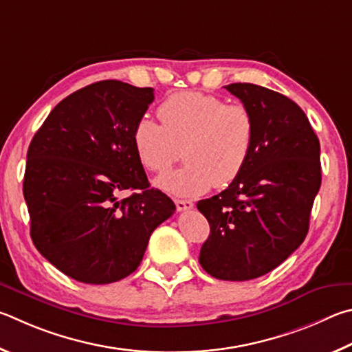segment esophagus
<instances>
[{
	"label": "esophagus",
	"instance_id": "1",
	"mask_svg": "<svg viewBox=\"0 0 352 352\" xmlns=\"http://www.w3.org/2000/svg\"><path fill=\"white\" fill-rule=\"evenodd\" d=\"M175 204L177 212H186V210H192L195 207L193 201H188V199H175Z\"/></svg>",
	"mask_w": 352,
	"mask_h": 352
}]
</instances>
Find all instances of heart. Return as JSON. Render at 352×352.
Segmentation results:
<instances>
[{
  "mask_svg": "<svg viewBox=\"0 0 352 352\" xmlns=\"http://www.w3.org/2000/svg\"><path fill=\"white\" fill-rule=\"evenodd\" d=\"M160 123L142 117L133 131L135 154L146 170L162 173L182 156L179 168L156 186L176 196L226 187L241 175L255 140V120L243 103L198 91L173 94L159 104Z\"/></svg>",
  "mask_w": 352,
  "mask_h": 352,
  "instance_id": "heart-1",
  "label": "heart"
}]
</instances>
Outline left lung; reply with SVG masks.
Listing matches in <instances>:
<instances>
[{"instance_id": "left-lung-1", "label": "left lung", "mask_w": 352, "mask_h": 352, "mask_svg": "<svg viewBox=\"0 0 352 352\" xmlns=\"http://www.w3.org/2000/svg\"><path fill=\"white\" fill-rule=\"evenodd\" d=\"M226 89L250 109L255 140L250 157L224 192L202 199L210 224L199 264L218 280H254L300 248L309 230L322 184L320 142L297 103L264 86Z\"/></svg>"}]
</instances>
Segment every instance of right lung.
Here are the masks:
<instances>
[{
	"mask_svg": "<svg viewBox=\"0 0 352 352\" xmlns=\"http://www.w3.org/2000/svg\"><path fill=\"white\" fill-rule=\"evenodd\" d=\"M153 88L102 80L72 92L46 117L28 150L23 193L36 250L80 283L133 274L151 233L176 210L150 188L133 131ZM125 189H138L118 199Z\"/></svg>",
	"mask_w": 352,
	"mask_h": 352,
	"instance_id": "1",
	"label": "right lung"
}]
</instances>
